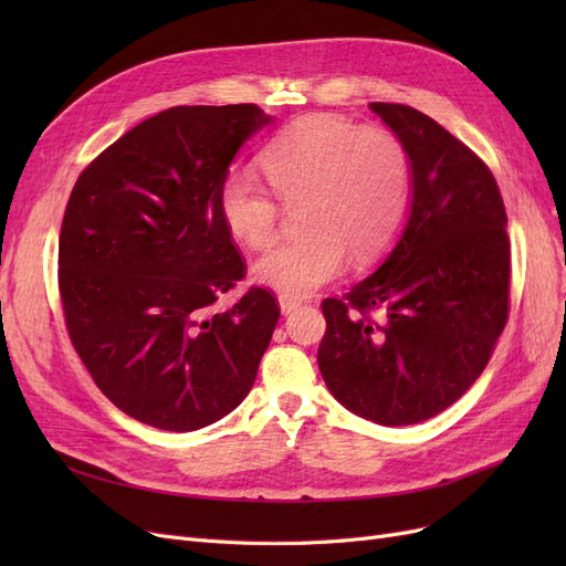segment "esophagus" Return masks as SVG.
Here are the masks:
<instances>
[{"label": "esophagus", "mask_w": 566, "mask_h": 566, "mask_svg": "<svg viewBox=\"0 0 566 566\" xmlns=\"http://www.w3.org/2000/svg\"><path fill=\"white\" fill-rule=\"evenodd\" d=\"M279 302H281V312H283V314H290V312L297 310V306L302 304L300 300H295V297H285V295H281V297H279Z\"/></svg>", "instance_id": "esophagus-1"}]
</instances>
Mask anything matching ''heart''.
I'll list each match as a JSON object with an SVG mask.
<instances>
[{"mask_svg":"<svg viewBox=\"0 0 566 566\" xmlns=\"http://www.w3.org/2000/svg\"><path fill=\"white\" fill-rule=\"evenodd\" d=\"M260 165L272 188L231 172L219 186V214L238 243L264 248L279 231L275 198L306 202L302 227L310 235L271 248L254 264L256 281L295 300L335 281L347 252L358 262L382 254L413 198V165L401 136L342 115L293 119L264 146Z\"/></svg>","mask_w":566,"mask_h":566,"instance_id":"obj_1","label":"heart"}]
</instances>
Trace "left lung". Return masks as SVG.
I'll list each match as a JSON object with an SVG mask.
<instances>
[{
    "instance_id": "8db88e82",
    "label": "left lung",
    "mask_w": 566,
    "mask_h": 566,
    "mask_svg": "<svg viewBox=\"0 0 566 566\" xmlns=\"http://www.w3.org/2000/svg\"><path fill=\"white\" fill-rule=\"evenodd\" d=\"M370 108L410 153L413 202L385 264L321 302L318 368L342 406L397 427L434 418L486 368L510 314V238L474 150L416 108Z\"/></svg>"
}]
</instances>
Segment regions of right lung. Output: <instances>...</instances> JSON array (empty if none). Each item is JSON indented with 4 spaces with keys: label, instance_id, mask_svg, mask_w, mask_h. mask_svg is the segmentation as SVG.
I'll list each match as a JSON object with an SVG mask.
<instances>
[{
    "label": "right lung",
    "instance_id": "right-lung-1",
    "mask_svg": "<svg viewBox=\"0 0 566 566\" xmlns=\"http://www.w3.org/2000/svg\"><path fill=\"white\" fill-rule=\"evenodd\" d=\"M254 104L177 106L96 156L67 198L59 235L65 328L96 387L158 430L193 432L241 403L281 316L245 279L219 214V186L248 136Z\"/></svg>",
    "mask_w": 566,
    "mask_h": 566
}]
</instances>
